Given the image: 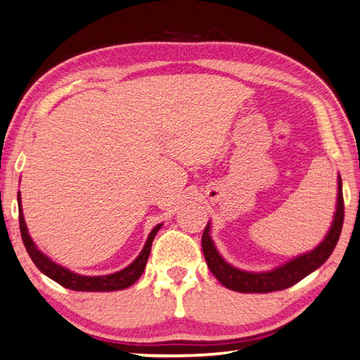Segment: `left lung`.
Segmentation results:
<instances>
[{"label": "left lung", "mask_w": 360, "mask_h": 360, "mask_svg": "<svg viewBox=\"0 0 360 360\" xmlns=\"http://www.w3.org/2000/svg\"><path fill=\"white\" fill-rule=\"evenodd\" d=\"M345 220V204H343V186L341 179L338 176V199H337V212L332 226H330L326 239L316 247L314 250L303 253L293 260L287 262L279 268H274L266 273H249L231 266V264L223 260L221 255L217 252L214 240L210 238V226L207 223L202 233V252L204 258L207 262V266L212 274L219 279L226 288H231L234 292L244 293H268L284 290L297 282L302 281L306 276L313 273L317 268L327 262V258L332 255V252L337 245L341 228Z\"/></svg>", "instance_id": "8db88e82"}]
</instances>
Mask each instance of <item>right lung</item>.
Returning <instances> with one entry per match:
<instances>
[{"label":"right lung","mask_w":360,"mask_h":360,"mask_svg":"<svg viewBox=\"0 0 360 360\" xmlns=\"http://www.w3.org/2000/svg\"><path fill=\"white\" fill-rule=\"evenodd\" d=\"M17 201H19L20 234H22L23 245H25L28 255H30L33 263L37 264V268L41 271V273L46 274L47 278H51L52 281H56L57 284L70 288V290L113 292V290H122V288L131 287L134 282L140 278L141 273H143L146 262H148L150 252H151L153 239H155V236L159 231V228L162 226L161 223H159V225H156L151 229L148 239H146L143 250L140 252V255L135 258V260L129 264L127 268L117 271V273H113V274H107V276H81V274L73 273V271L60 266V264L54 263L49 257H46L43 252L38 250V247L34 245L33 239L30 238V234H28L25 220H23L22 205H20V193L17 194Z\"/></svg>","instance_id":"obj_1"}]
</instances>
